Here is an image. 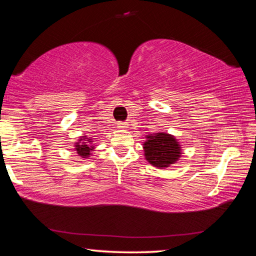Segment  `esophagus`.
<instances>
[{
    "label": "esophagus",
    "instance_id": "1",
    "mask_svg": "<svg viewBox=\"0 0 256 256\" xmlns=\"http://www.w3.org/2000/svg\"><path fill=\"white\" fill-rule=\"evenodd\" d=\"M118 128H126V124L123 122H120V123H118Z\"/></svg>",
    "mask_w": 256,
    "mask_h": 256
}]
</instances>
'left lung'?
I'll return each mask as SVG.
<instances>
[{"label": "left lung", "mask_w": 256, "mask_h": 256, "mask_svg": "<svg viewBox=\"0 0 256 256\" xmlns=\"http://www.w3.org/2000/svg\"><path fill=\"white\" fill-rule=\"evenodd\" d=\"M148 138L144 146V156L154 167H168L180 158V144L174 136L167 133H157L154 136H148Z\"/></svg>", "instance_id": "1"}]
</instances>
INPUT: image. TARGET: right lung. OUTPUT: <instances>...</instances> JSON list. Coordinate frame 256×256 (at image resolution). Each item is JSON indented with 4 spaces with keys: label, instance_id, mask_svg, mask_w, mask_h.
<instances>
[{
    "label": "right lung",
    "instance_id": "1",
    "mask_svg": "<svg viewBox=\"0 0 256 256\" xmlns=\"http://www.w3.org/2000/svg\"><path fill=\"white\" fill-rule=\"evenodd\" d=\"M86 141V140H84ZM94 148H90L89 142H80V144H76V150L78 151V154L81 156V157L86 158L90 154V151Z\"/></svg>",
    "mask_w": 256,
    "mask_h": 256
}]
</instances>
